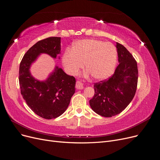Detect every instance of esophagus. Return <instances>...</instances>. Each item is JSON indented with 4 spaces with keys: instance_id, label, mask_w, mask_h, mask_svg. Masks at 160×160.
<instances>
[{
    "instance_id": "34e87169",
    "label": "esophagus",
    "mask_w": 160,
    "mask_h": 160,
    "mask_svg": "<svg viewBox=\"0 0 160 160\" xmlns=\"http://www.w3.org/2000/svg\"><path fill=\"white\" fill-rule=\"evenodd\" d=\"M76 88L78 90H82L84 88V85L80 81H77L76 83Z\"/></svg>"
}]
</instances>
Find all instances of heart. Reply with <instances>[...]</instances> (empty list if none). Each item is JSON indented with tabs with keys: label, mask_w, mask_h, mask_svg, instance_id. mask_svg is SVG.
Instances as JSON below:
<instances>
[{
	"label": "heart",
	"mask_w": 160,
	"mask_h": 160,
	"mask_svg": "<svg viewBox=\"0 0 160 160\" xmlns=\"http://www.w3.org/2000/svg\"><path fill=\"white\" fill-rule=\"evenodd\" d=\"M117 60L115 46L98 39H85L76 42L72 51L67 50L62 56L66 72L75 75L83 67L98 80L108 78L113 73Z\"/></svg>",
	"instance_id": "1"
}]
</instances>
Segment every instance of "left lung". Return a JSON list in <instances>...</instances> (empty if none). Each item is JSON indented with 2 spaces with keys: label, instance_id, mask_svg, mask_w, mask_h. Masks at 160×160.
<instances>
[{
  "label": "left lung",
  "instance_id": "obj_1",
  "mask_svg": "<svg viewBox=\"0 0 160 160\" xmlns=\"http://www.w3.org/2000/svg\"><path fill=\"white\" fill-rule=\"evenodd\" d=\"M119 65L108 80L94 84L95 94L90 100V107L105 117L117 115L132 100L137 88V62L122 45L117 43Z\"/></svg>",
  "mask_w": 160,
  "mask_h": 160
}]
</instances>
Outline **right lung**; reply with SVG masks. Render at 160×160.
I'll use <instances>...</instances> for the list:
<instances>
[{"mask_svg": "<svg viewBox=\"0 0 160 160\" xmlns=\"http://www.w3.org/2000/svg\"><path fill=\"white\" fill-rule=\"evenodd\" d=\"M41 53L56 58L61 53V38L41 40L26 52L20 64V91L27 105L35 114L45 119H52L61 115L68 107L75 92L76 79L57 66L45 80L33 78L29 69Z\"/></svg>", "mask_w": 160, "mask_h": 160, "instance_id": "1", "label": "right lung"}]
</instances>
